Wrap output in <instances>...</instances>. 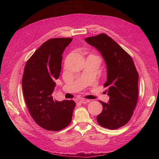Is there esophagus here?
<instances>
[{
    "label": "esophagus",
    "mask_w": 159,
    "mask_h": 159,
    "mask_svg": "<svg viewBox=\"0 0 159 159\" xmlns=\"http://www.w3.org/2000/svg\"><path fill=\"white\" fill-rule=\"evenodd\" d=\"M80 102L81 103H87L89 102V100L88 99H80Z\"/></svg>",
    "instance_id": "esophagus-1"
}]
</instances>
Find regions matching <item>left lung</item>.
Wrapping results in <instances>:
<instances>
[{"instance_id":"8db88e82","label":"left lung","mask_w":159,"mask_h":159,"mask_svg":"<svg viewBox=\"0 0 159 159\" xmlns=\"http://www.w3.org/2000/svg\"><path fill=\"white\" fill-rule=\"evenodd\" d=\"M85 42L102 55L107 66V81L109 96L97 117L98 123L105 128L116 129L126 125L133 114L138 99L139 74L131 57L105 34L86 38Z\"/></svg>"}]
</instances>
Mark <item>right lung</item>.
<instances>
[{
	"instance_id": "right-lung-1",
	"label": "right lung",
	"mask_w": 159,
	"mask_h": 159,
	"mask_svg": "<svg viewBox=\"0 0 159 159\" xmlns=\"http://www.w3.org/2000/svg\"><path fill=\"white\" fill-rule=\"evenodd\" d=\"M71 38H52L42 44L26 62L22 80L24 98L34 121L43 129L57 131L70 123L73 100L53 99L55 80L59 78L62 54Z\"/></svg>"
}]
</instances>
